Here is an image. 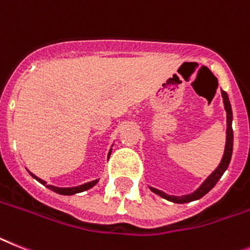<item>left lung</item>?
Listing matches in <instances>:
<instances>
[{
	"label": "left lung",
	"instance_id": "8db88e82",
	"mask_svg": "<svg viewBox=\"0 0 250 250\" xmlns=\"http://www.w3.org/2000/svg\"><path fill=\"white\" fill-rule=\"evenodd\" d=\"M222 99H224V104H225V110H226V118H228V129H226V145H225V152H224V156H222V160L220 163V165L217 167L215 171H213L208 178H207L205 182H203L202 186L193 192L192 194H188V196H182V197H175V196H167L164 192H161L159 189H155V188H151V190L156 194H159L160 197L165 198V200L170 201L174 203H187L192 202V201L200 200L201 197H203L206 193H208L209 190L212 189L213 187L216 186V183L219 182L220 178L222 177V174L225 173V170L228 169L229 164H230V160H231L232 155V140H234V133H232V110L231 105H230V102H229V96L226 94V91L222 90Z\"/></svg>",
	"mask_w": 250,
	"mask_h": 250
}]
</instances>
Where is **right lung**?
<instances>
[{
  "mask_svg": "<svg viewBox=\"0 0 250 250\" xmlns=\"http://www.w3.org/2000/svg\"><path fill=\"white\" fill-rule=\"evenodd\" d=\"M109 156H110V152H109V155H108V157ZM31 177L35 178L38 182H41L42 184H44V186H45V182H44V180L39 179V178H37L35 175H33V174H31ZM98 182H99V180H94V182L86 183V184H83V186L75 187V188H57V187H53V186H45V187H47V188H49L50 190H53V192L58 193V194H63V196H71V194H75V193H80V192H83V190L90 189V188L95 186Z\"/></svg>",
  "mask_w": 250,
  "mask_h": 250,
  "instance_id": "right-lung-1",
  "label": "right lung"
}]
</instances>
